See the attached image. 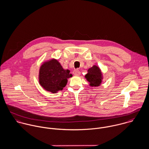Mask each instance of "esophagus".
Wrapping results in <instances>:
<instances>
[{
	"label": "esophagus",
	"mask_w": 149,
	"mask_h": 149,
	"mask_svg": "<svg viewBox=\"0 0 149 149\" xmlns=\"http://www.w3.org/2000/svg\"><path fill=\"white\" fill-rule=\"evenodd\" d=\"M73 73V74L74 76H79L80 74V72L79 70H77V69L74 70Z\"/></svg>",
	"instance_id": "1"
}]
</instances>
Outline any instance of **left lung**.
I'll return each mask as SVG.
<instances>
[{
    "label": "left lung",
    "instance_id": "obj_1",
    "mask_svg": "<svg viewBox=\"0 0 149 149\" xmlns=\"http://www.w3.org/2000/svg\"><path fill=\"white\" fill-rule=\"evenodd\" d=\"M88 73L85 74V78L89 83L91 86H99L102 84L103 76L100 68L97 65H93L88 69Z\"/></svg>",
    "mask_w": 149,
    "mask_h": 149
}]
</instances>
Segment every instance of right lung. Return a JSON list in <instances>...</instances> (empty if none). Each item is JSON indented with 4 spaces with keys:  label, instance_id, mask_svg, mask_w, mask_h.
Returning a JSON list of instances; mask_svg holds the SVG:
<instances>
[{
    "label": "right lung",
    "instance_id": "1",
    "mask_svg": "<svg viewBox=\"0 0 149 149\" xmlns=\"http://www.w3.org/2000/svg\"><path fill=\"white\" fill-rule=\"evenodd\" d=\"M69 73L70 70L64 69L57 60H47L40 66L39 83L45 91L56 93L63 89L68 83V79L73 76Z\"/></svg>",
    "mask_w": 149,
    "mask_h": 149
}]
</instances>
